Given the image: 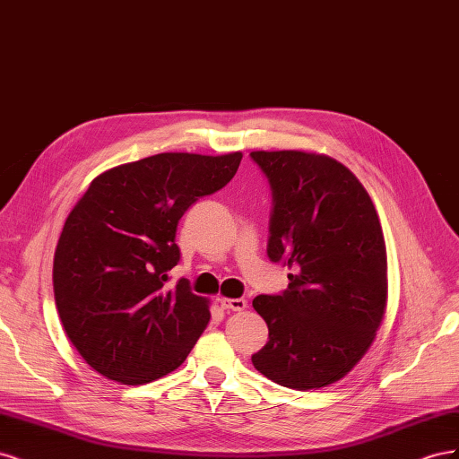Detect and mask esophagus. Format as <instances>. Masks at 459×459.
<instances>
[{
	"label": "esophagus",
	"instance_id": "esophagus-1",
	"mask_svg": "<svg viewBox=\"0 0 459 459\" xmlns=\"http://www.w3.org/2000/svg\"><path fill=\"white\" fill-rule=\"evenodd\" d=\"M218 304L221 307V310H228V312H241L247 308V300L245 299H226V297H220Z\"/></svg>",
	"mask_w": 459,
	"mask_h": 459
}]
</instances>
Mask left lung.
<instances>
[{
	"instance_id": "8db88e82",
	"label": "left lung",
	"mask_w": 459,
	"mask_h": 459,
	"mask_svg": "<svg viewBox=\"0 0 459 459\" xmlns=\"http://www.w3.org/2000/svg\"><path fill=\"white\" fill-rule=\"evenodd\" d=\"M272 191L268 258L293 270L280 295H258L268 342L253 366L310 391L342 379L375 339L386 307L379 216L356 176L324 155L255 151Z\"/></svg>"
}]
</instances>
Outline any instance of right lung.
Here are the masks:
<instances>
[{"label":"right lung","instance_id":"obj_1","mask_svg":"<svg viewBox=\"0 0 459 459\" xmlns=\"http://www.w3.org/2000/svg\"><path fill=\"white\" fill-rule=\"evenodd\" d=\"M243 155L160 152L97 176L68 214L53 260V290L66 337L103 377L151 383L195 346L211 312L179 262L178 221L230 184Z\"/></svg>","mask_w":459,"mask_h":459}]
</instances>
